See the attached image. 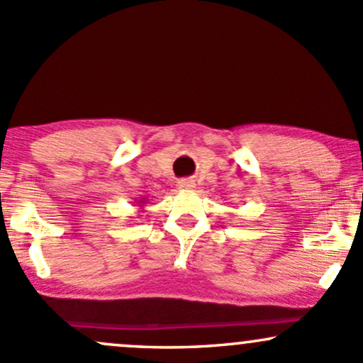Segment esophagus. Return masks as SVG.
<instances>
[{"instance_id":"obj_1","label":"esophagus","mask_w":363,"mask_h":363,"mask_svg":"<svg viewBox=\"0 0 363 363\" xmlns=\"http://www.w3.org/2000/svg\"><path fill=\"white\" fill-rule=\"evenodd\" d=\"M177 187H179V189H184V191L193 189L194 181H191V179H182V181L177 182Z\"/></svg>"}]
</instances>
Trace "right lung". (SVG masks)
I'll return each mask as SVG.
<instances>
[{"label":"right lung","instance_id":"add662e5","mask_svg":"<svg viewBox=\"0 0 363 363\" xmlns=\"http://www.w3.org/2000/svg\"><path fill=\"white\" fill-rule=\"evenodd\" d=\"M136 203H140V205H136V206H140V208H143V205L147 201H145V198H141V199H136Z\"/></svg>","mask_w":363,"mask_h":363}]
</instances>
